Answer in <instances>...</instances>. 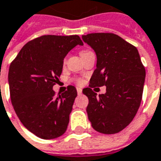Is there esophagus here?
<instances>
[{"mask_svg":"<svg viewBox=\"0 0 161 161\" xmlns=\"http://www.w3.org/2000/svg\"><path fill=\"white\" fill-rule=\"evenodd\" d=\"M77 92L78 95H81V94H82V89H80V88H77Z\"/></svg>","mask_w":161,"mask_h":161,"instance_id":"34e87169","label":"esophagus"}]
</instances>
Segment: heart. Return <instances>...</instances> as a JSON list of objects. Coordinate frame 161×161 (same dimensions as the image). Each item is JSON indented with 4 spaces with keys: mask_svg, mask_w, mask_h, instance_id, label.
Returning a JSON list of instances; mask_svg holds the SVG:
<instances>
[{
    "mask_svg": "<svg viewBox=\"0 0 161 161\" xmlns=\"http://www.w3.org/2000/svg\"><path fill=\"white\" fill-rule=\"evenodd\" d=\"M89 52H90V51L89 50H84L82 53H81V54H84V53H89ZM76 82H77V84H81V79H76Z\"/></svg>",
    "mask_w": 161,
    "mask_h": 161,
    "instance_id": "heart-1",
    "label": "heart"
}]
</instances>
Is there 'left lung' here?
<instances>
[{"instance_id": "left-lung-1", "label": "left lung", "mask_w": 161, "mask_h": 161, "mask_svg": "<svg viewBox=\"0 0 161 161\" xmlns=\"http://www.w3.org/2000/svg\"><path fill=\"white\" fill-rule=\"evenodd\" d=\"M96 52V69L90 87L83 90L89 98L88 118L96 131L115 134L129 125L137 113L146 71L137 48L114 33H91L82 36ZM106 86L97 96L95 86Z\"/></svg>"}]
</instances>
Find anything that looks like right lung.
<instances>
[{"mask_svg":"<svg viewBox=\"0 0 161 161\" xmlns=\"http://www.w3.org/2000/svg\"><path fill=\"white\" fill-rule=\"evenodd\" d=\"M77 45H84L73 36H42L30 41L11 63L8 84L11 102L21 123L42 139H53L67 129L77 90L55 96L53 86L62 72L63 60Z\"/></svg>","mask_w":161,"mask_h":161,"instance_id":"right-lung-1","label":"right lung"}]
</instances>
